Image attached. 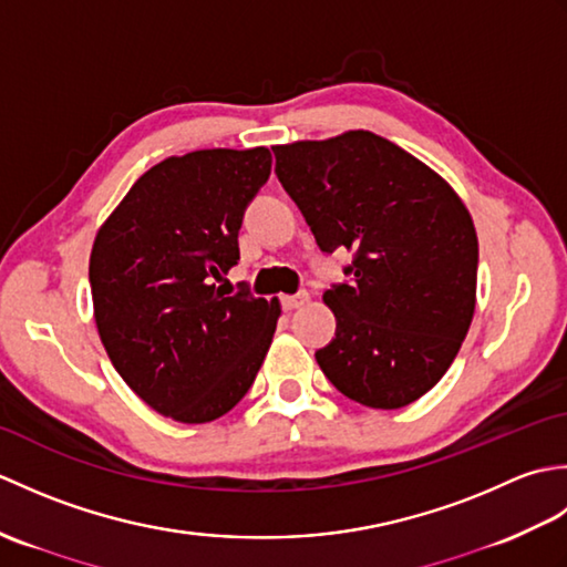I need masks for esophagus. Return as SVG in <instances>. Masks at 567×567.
<instances>
[{"label":"esophagus","instance_id":"esophagus-1","mask_svg":"<svg viewBox=\"0 0 567 567\" xmlns=\"http://www.w3.org/2000/svg\"><path fill=\"white\" fill-rule=\"evenodd\" d=\"M309 302V292H297V295H285L282 297V307L287 311H295L299 307H305Z\"/></svg>","mask_w":567,"mask_h":567}]
</instances>
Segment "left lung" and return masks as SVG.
I'll list each match as a JSON object with an SVG mask.
<instances>
[{"instance_id":"1","label":"left lung","mask_w":567,"mask_h":567,"mask_svg":"<svg viewBox=\"0 0 567 567\" xmlns=\"http://www.w3.org/2000/svg\"><path fill=\"white\" fill-rule=\"evenodd\" d=\"M323 252L353 248L351 285L323 292L336 339L317 351L348 400L402 409L451 368L475 315L477 234L445 179L372 131L275 146Z\"/></svg>"}]
</instances>
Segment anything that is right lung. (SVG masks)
<instances>
[{
	"mask_svg": "<svg viewBox=\"0 0 567 567\" xmlns=\"http://www.w3.org/2000/svg\"><path fill=\"white\" fill-rule=\"evenodd\" d=\"M265 146L207 148L153 165L94 236L90 285L100 339L143 402L207 424L244 400L280 299L216 285L238 262V228L268 183Z\"/></svg>",
	"mask_w": 567,
	"mask_h": 567,
	"instance_id": "obj_1",
	"label": "right lung"
}]
</instances>
